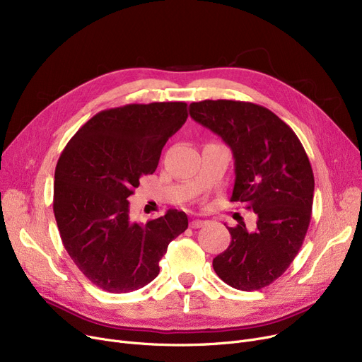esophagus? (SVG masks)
I'll use <instances>...</instances> for the list:
<instances>
[{
    "instance_id": "34e87169",
    "label": "esophagus",
    "mask_w": 362,
    "mask_h": 362,
    "mask_svg": "<svg viewBox=\"0 0 362 362\" xmlns=\"http://www.w3.org/2000/svg\"><path fill=\"white\" fill-rule=\"evenodd\" d=\"M204 224H205V221H204V220H199V218L191 221V227H192V229H199V227H202Z\"/></svg>"
}]
</instances>
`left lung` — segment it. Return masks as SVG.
Segmentation results:
<instances>
[{
	"mask_svg": "<svg viewBox=\"0 0 362 362\" xmlns=\"http://www.w3.org/2000/svg\"><path fill=\"white\" fill-rule=\"evenodd\" d=\"M189 114L230 146V201L258 216L255 230L227 227L232 242L213 259L214 272L235 289H262L286 272L308 230L314 175L307 152L286 123L252 103L205 100L189 105Z\"/></svg>",
	"mask_w": 362,
	"mask_h": 362,
	"instance_id": "1",
	"label": "left lung"
}]
</instances>
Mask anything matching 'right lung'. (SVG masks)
<instances>
[{
	"instance_id": "1",
	"label": "right lung",
	"mask_w": 362,
	"mask_h": 362,
	"mask_svg": "<svg viewBox=\"0 0 362 362\" xmlns=\"http://www.w3.org/2000/svg\"><path fill=\"white\" fill-rule=\"evenodd\" d=\"M186 103L104 110L69 141L54 175V216L70 258L103 291L141 289L160 273L168 243L187 229L183 211L139 224L129 197L156 171L170 136L187 119Z\"/></svg>"
}]
</instances>
